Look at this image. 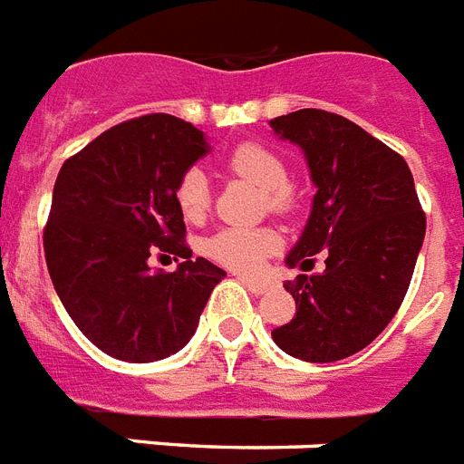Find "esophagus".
<instances>
[{
	"label": "esophagus",
	"instance_id": "34e87169",
	"mask_svg": "<svg viewBox=\"0 0 464 464\" xmlns=\"http://www.w3.org/2000/svg\"><path fill=\"white\" fill-rule=\"evenodd\" d=\"M239 283H242L244 287H249V292H254V295H263V292H268L270 287L268 280H261V277L251 276H239Z\"/></svg>",
	"mask_w": 464,
	"mask_h": 464
}]
</instances>
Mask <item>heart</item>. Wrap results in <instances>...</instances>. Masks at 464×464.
<instances>
[{
	"mask_svg": "<svg viewBox=\"0 0 464 464\" xmlns=\"http://www.w3.org/2000/svg\"><path fill=\"white\" fill-rule=\"evenodd\" d=\"M225 169L256 187L266 188L268 208L273 213H292L296 191L287 181V165L276 150L263 143H239L225 158ZM177 208L187 220H201L208 210V181L198 169H188L174 187ZM280 246V237L268 227H225L206 242V254L232 270H256Z\"/></svg>",
	"mask_w": 464,
	"mask_h": 464,
	"instance_id": "b5f03b06",
	"label": "heart"
}]
</instances>
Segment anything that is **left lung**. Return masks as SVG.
Returning a JSON list of instances; mask_svg holds the SVG:
<instances>
[{
    "mask_svg": "<svg viewBox=\"0 0 464 464\" xmlns=\"http://www.w3.org/2000/svg\"><path fill=\"white\" fill-rule=\"evenodd\" d=\"M302 148L316 184L314 208L287 266L325 254V270L285 283L296 314L273 331L283 352L337 362L372 344L398 314L426 232V215L405 158L325 110L270 121Z\"/></svg>",
    "mask_w": 464,
    "mask_h": 464,
    "instance_id": "left-lung-1",
    "label": "left lung"
}]
</instances>
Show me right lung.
Returning a JSON list of instances; mask_svg holds the SVG:
<instances>
[{"mask_svg":"<svg viewBox=\"0 0 464 464\" xmlns=\"http://www.w3.org/2000/svg\"><path fill=\"white\" fill-rule=\"evenodd\" d=\"M208 146L172 114H143L102 131L62 165L43 232L44 261L66 314L121 362H158L198 328L225 270L191 261L174 187ZM150 253L185 258L150 271Z\"/></svg>","mask_w":464,"mask_h":464,"instance_id":"right-lung-1","label":"right lung"}]
</instances>
